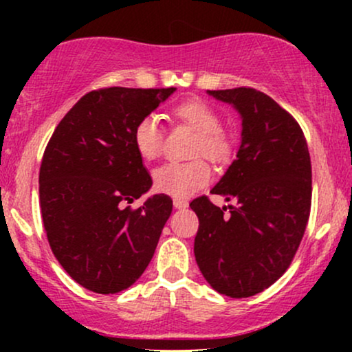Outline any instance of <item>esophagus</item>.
Wrapping results in <instances>:
<instances>
[{"label":"esophagus","mask_w":352,"mask_h":352,"mask_svg":"<svg viewBox=\"0 0 352 352\" xmlns=\"http://www.w3.org/2000/svg\"><path fill=\"white\" fill-rule=\"evenodd\" d=\"M173 207L175 208H187L188 207V201L184 199H173Z\"/></svg>","instance_id":"34e87169"}]
</instances>
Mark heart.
<instances>
[{
	"label": "heart",
	"instance_id": "heart-1",
	"mask_svg": "<svg viewBox=\"0 0 352 352\" xmlns=\"http://www.w3.org/2000/svg\"><path fill=\"white\" fill-rule=\"evenodd\" d=\"M172 116L197 132L193 155H204L213 162H225L233 153V140L221 129L220 114L200 99H187L172 107ZM134 145L140 157L153 160L164 151L165 132L159 117L144 116L134 127ZM212 179V168L201 159L190 162H167L153 170V187L173 197H190Z\"/></svg>",
	"mask_w": 352,
	"mask_h": 352
}]
</instances>
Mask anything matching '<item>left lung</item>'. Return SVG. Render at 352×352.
Returning a JSON list of instances; mask_svg holds the SVG:
<instances>
[{
	"mask_svg": "<svg viewBox=\"0 0 352 352\" xmlns=\"http://www.w3.org/2000/svg\"><path fill=\"white\" fill-rule=\"evenodd\" d=\"M241 114L235 162L213 187L235 205L207 195L192 200L199 217L195 260L213 289L248 298L272 286L292 265L311 212V159L296 119L253 87L208 91Z\"/></svg>",
	"mask_w": 352,
	"mask_h": 352,
	"instance_id": "1",
	"label": "left lung"
}]
</instances>
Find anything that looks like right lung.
I'll list each match as a JSON object with an SVG mask.
<instances>
[{
	"label": "right lung",
	"mask_w": 352,
	"mask_h": 352,
	"mask_svg": "<svg viewBox=\"0 0 352 352\" xmlns=\"http://www.w3.org/2000/svg\"><path fill=\"white\" fill-rule=\"evenodd\" d=\"M175 87H100L82 96L52 132L39 168V205L47 241L80 286L114 294L139 280L151 263L168 195L139 208L152 179L134 145V127Z\"/></svg>",
	"instance_id": "obj_1"
}]
</instances>
